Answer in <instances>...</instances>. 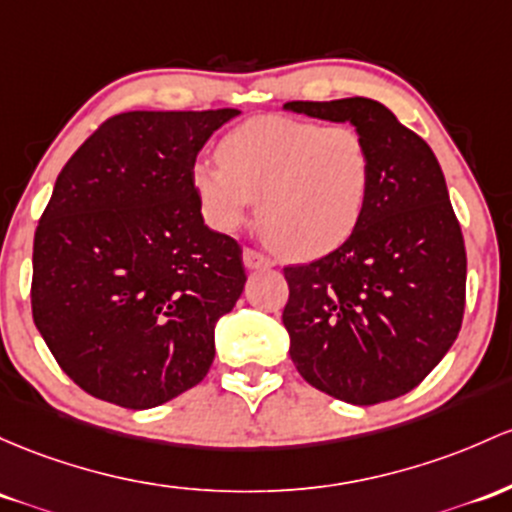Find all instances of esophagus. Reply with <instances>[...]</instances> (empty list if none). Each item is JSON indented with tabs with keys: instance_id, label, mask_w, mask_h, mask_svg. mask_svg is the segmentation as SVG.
Instances as JSON below:
<instances>
[{
	"instance_id": "esophagus-1",
	"label": "esophagus",
	"mask_w": 512,
	"mask_h": 512,
	"mask_svg": "<svg viewBox=\"0 0 512 512\" xmlns=\"http://www.w3.org/2000/svg\"><path fill=\"white\" fill-rule=\"evenodd\" d=\"M243 262L247 269H265V267H272V260H269L267 255H262V252L252 250V247H245L243 250Z\"/></svg>"
}]
</instances>
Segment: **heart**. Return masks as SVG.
Masks as SVG:
<instances>
[{
  "label": "heart",
  "mask_w": 512,
  "mask_h": 512,
  "mask_svg": "<svg viewBox=\"0 0 512 512\" xmlns=\"http://www.w3.org/2000/svg\"><path fill=\"white\" fill-rule=\"evenodd\" d=\"M199 160L192 187L218 230L240 226L257 199V228L279 255L316 260L355 235L372 187V150L352 126L262 116Z\"/></svg>",
  "instance_id": "heart-1"
}]
</instances>
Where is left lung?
Instances as JSON below:
<instances>
[{"label": "left lung", "instance_id": "obj_1", "mask_svg": "<svg viewBox=\"0 0 512 512\" xmlns=\"http://www.w3.org/2000/svg\"><path fill=\"white\" fill-rule=\"evenodd\" d=\"M284 109L350 121L372 150L355 235L316 262L284 267L291 362L345 403L391 401L440 364L462 328L466 250L445 174L430 145L379 101H289Z\"/></svg>", "mask_w": 512, "mask_h": 512}]
</instances>
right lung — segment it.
<instances>
[{
  "instance_id": "1",
  "label": "right lung",
  "mask_w": 512,
  "mask_h": 512,
  "mask_svg": "<svg viewBox=\"0 0 512 512\" xmlns=\"http://www.w3.org/2000/svg\"><path fill=\"white\" fill-rule=\"evenodd\" d=\"M238 109L111 116L58 174L33 238V323L60 369L145 411L209 374L243 250L204 223L192 167Z\"/></svg>"
}]
</instances>
